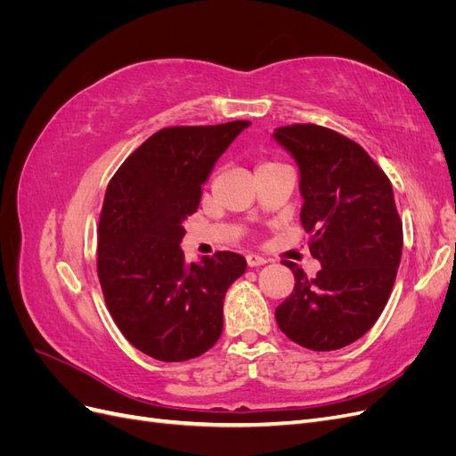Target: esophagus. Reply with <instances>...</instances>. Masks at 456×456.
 <instances>
[{
	"mask_svg": "<svg viewBox=\"0 0 456 456\" xmlns=\"http://www.w3.org/2000/svg\"><path fill=\"white\" fill-rule=\"evenodd\" d=\"M266 262H268V258L262 256V255H256V253H249V255H247V265L253 266V268L266 265Z\"/></svg>",
	"mask_w": 456,
	"mask_h": 456,
	"instance_id": "1",
	"label": "esophagus"
}]
</instances>
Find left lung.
Listing matches in <instances>:
<instances>
[{"label":"left lung","mask_w":456,"mask_h":456,"mask_svg":"<svg viewBox=\"0 0 456 456\" xmlns=\"http://www.w3.org/2000/svg\"><path fill=\"white\" fill-rule=\"evenodd\" d=\"M272 136L298 167L300 223L322 262L315 278L283 262L295 289L275 308V322L300 346L338 350L362 338L390 298L403 249L394 190L367 151L335 131L306 123Z\"/></svg>","instance_id":"8db88e82"}]
</instances>
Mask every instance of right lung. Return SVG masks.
I'll use <instances>...</instances> for the list:
<instances>
[{"label": "right lung", "mask_w": 456, "mask_h": 456, "mask_svg": "<svg viewBox=\"0 0 456 456\" xmlns=\"http://www.w3.org/2000/svg\"><path fill=\"white\" fill-rule=\"evenodd\" d=\"M249 126L161 129L106 188L96 260L104 300L123 337L154 360H191L223 333L224 295L247 260L218 251L188 265L181 241L215 163Z\"/></svg>", "instance_id": "right-lung-1"}]
</instances>
